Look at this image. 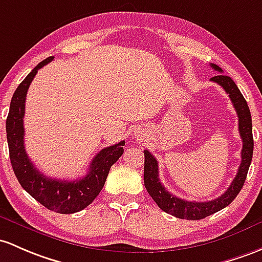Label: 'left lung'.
Masks as SVG:
<instances>
[{"mask_svg":"<svg viewBox=\"0 0 262 262\" xmlns=\"http://www.w3.org/2000/svg\"><path fill=\"white\" fill-rule=\"evenodd\" d=\"M215 71L222 72V70L217 64L211 63ZM211 81L220 85L222 89L229 95L230 100L233 103V107L236 110V114L238 117V132H240L241 140H243V150H241V164L238 166L236 177L232 180L229 188L219 196L217 199L211 200V201L196 202L186 201L175 195L168 192L164 187V185L160 182L159 179V164L150 151L145 150V168H143V182L147 192L156 202L157 206L165 212L175 216L179 219H186V220H201L207 217L212 213L217 212L229 206L235 200L236 196L243 188L245 180H246L247 171H249L250 164L252 160V152H254V139H252V121L251 114H250L249 106L245 100L243 94L240 92L238 87L233 82L232 78L229 76L219 74L213 76Z\"/></svg>","mask_w":262,"mask_h":262,"instance_id":"8db88e82","label":"left lung"}]
</instances>
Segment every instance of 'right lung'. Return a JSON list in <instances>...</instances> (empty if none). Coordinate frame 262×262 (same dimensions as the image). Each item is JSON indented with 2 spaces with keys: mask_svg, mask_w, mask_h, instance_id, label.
<instances>
[{
  "mask_svg": "<svg viewBox=\"0 0 262 262\" xmlns=\"http://www.w3.org/2000/svg\"><path fill=\"white\" fill-rule=\"evenodd\" d=\"M52 60L51 56L38 63L13 94L6 120L8 151L11 165L24 190L46 209L58 213H74L85 209L97 198L105 185L110 168L123 154L125 141L102 148L90 164L87 175L75 181L46 177L35 167L25 150V102L33 77L38 70Z\"/></svg>",
  "mask_w": 262,
  "mask_h": 262,
  "instance_id": "add662e5",
  "label": "right lung"
}]
</instances>
